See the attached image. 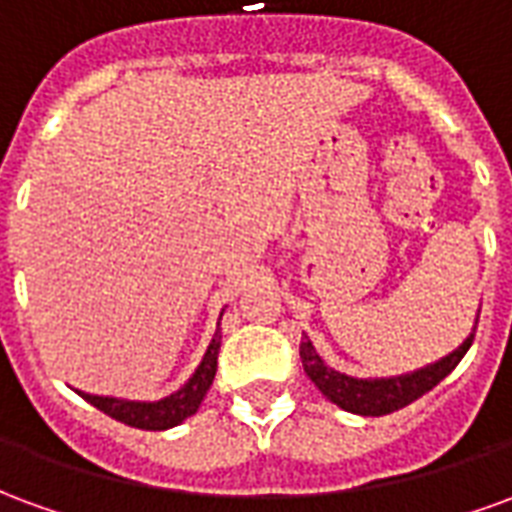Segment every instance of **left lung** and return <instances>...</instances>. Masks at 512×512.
I'll use <instances>...</instances> for the list:
<instances>
[{
    "label": "left lung",
    "mask_w": 512,
    "mask_h": 512,
    "mask_svg": "<svg viewBox=\"0 0 512 512\" xmlns=\"http://www.w3.org/2000/svg\"><path fill=\"white\" fill-rule=\"evenodd\" d=\"M474 332H477V321H474L472 334L463 340V345L458 351H452L450 356L439 359L436 365H428L417 370V373H408V376L397 378H351L345 373H337L334 367H329L323 362L312 340L304 334L299 345L301 365H304V373L310 376V381L323 395L329 397L332 403H337L345 411L351 414H362V417H381V414H392L397 408L414 403L417 397H422L425 392H430L433 386L439 384L441 378H447L455 370V365L461 362L463 354L469 351V345L474 340Z\"/></svg>",
    "instance_id": "left-lung-1"
}]
</instances>
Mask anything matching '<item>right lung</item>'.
Returning a JSON list of instances; mask_svg holds the SVG:
<instances>
[{"label":"right lung","instance_id":"right-lung-1","mask_svg":"<svg viewBox=\"0 0 512 512\" xmlns=\"http://www.w3.org/2000/svg\"><path fill=\"white\" fill-rule=\"evenodd\" d=\"M219 345H222V332L213 334L208 351L202 356L200 367L194 370V376L180 386L175 395L156 400V403H136V400H117V397H98V395H79L95 406L98 411H104L117 422H126L131 428L139 430H167L180 425L183 419H189L197 408H200L202 397L208 395V389L216 376V359H219Z\"/></svg>","mask_w":512,"mask_h":512}]
</instances>
